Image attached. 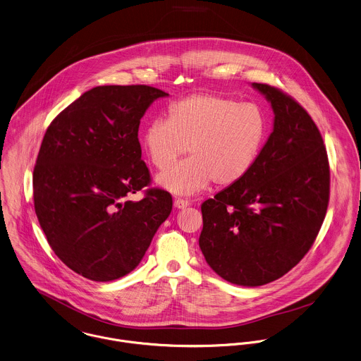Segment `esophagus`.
Listing matches in <instances>:
<instances>
[{"label":"esophagus","mask_w":361,"mask_h":361,"mask_svg":"<svg viewBox=\"0 0 361 361\" xmlns=\"http://www.w3.org/2000/svg\"><path fill=\"white\" fill-rule=\"evenodd\" d=\"M188 205H190V201L185 200V198H176V200H174V207H176L177 209H184V208H187Z\"/></svg>","instance_id":"esophagus-1"}]
</instances>
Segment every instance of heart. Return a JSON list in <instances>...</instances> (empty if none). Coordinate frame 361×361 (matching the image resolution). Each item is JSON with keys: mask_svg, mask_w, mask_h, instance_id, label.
<instances>
[{"mask_svg": "<svg viewBox=\"0 0 361 361\" xmlns=\"http://www.w3.org/2000/svg\"><path fill=\"white\" fill-rule=\"evenodd\" d=\"M265 135L267 120L258 106L221 94L198 93L171 103L167 120L150 121L141 141L149 161L159 170L190 150V159L156 178L166 191L190 195L205 190L212 181L217 187H228L244 178Z\"/></svg>", "mask_w": 361, "mask_h": 361, "instance_id": "b5f03b06", "label": "heart"}]
</instances>
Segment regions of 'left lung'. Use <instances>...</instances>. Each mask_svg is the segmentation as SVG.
I'll return each mask as SVG.
<instances>
[{
  "label": "left lung",
  "mask_w": 361,
  "mask_h": 361,
  "mask_svg": "<svg viewBox=\"0 0 361 361\" xmlns=\"http://www.w3.org/2000/svg\"><path fill=\"white\" fill-rule=\"evenodd\" d=\"M271 102L274 133L238 183L201 205V251L224 281L262 286L312 247L329 204V161L307 110L286 92L252 83Z\"/></svg>",
  "instance_id": "left-lung-1"
}]
</instances>
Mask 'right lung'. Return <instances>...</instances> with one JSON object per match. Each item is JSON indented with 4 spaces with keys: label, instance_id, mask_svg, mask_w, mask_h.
I'll use <instances>...</instances> for the list:
<instances>
[{
    "label": "right lung",
    "instance_id": "right-lung-1",
    "mask_svg": "<svg viewBox=\"0 0 361 361\" xmlns=\"http://www.w3.org/2000/svg\"><path fill=\"white\" fill-rule=\"evenodd\" d=\"M164 96L147 85L97 86L44 134L33 170L35 212L56 255L86 279L109 282L134 271L173 209L167 191L150 188L138 140L146 109ZM142 189L141 202L128 200Z\"/></svg>",
    "mask_w": 361,
    "mask_h": 361
}]
</instances>
